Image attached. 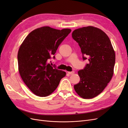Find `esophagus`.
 I'll return each mask as SVG.
<instances>
[{"mask_svg": "<svg viewBox=\"0 0 128 128\" xmlns=\"http://www.w3.org/2000/svg\"><path fill=\"white\" fill-rule=\"evenodd\" d=\"M74 72H74V71H72V72H68V73L69 74V75H72V74H74Z\"/></svg>", "mask_w": 128, "mask_h": 128, "instance_id": "esophagus-1", "label": "esophagus"}]
</instances>
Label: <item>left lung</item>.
Masks as SVG:
<instances>
[{"mask_svg":"<svg viewBox=\"0 0 128 128\" xmlns=\"http://www.w3.org/2000/svg\"><path fill=\"white\" fill-rule=\"evenodd\" d=\"M72 37L78 44L83 59L88 63L78 72L80 82L74 86L80 97L91 99L102 92L113 75L115 54L109 37L92 26L75 30Z\"/></svg>","mask_w":128,"mask_h":128,"instance_id":"left-lung-1","label":"left lung"}]
</instances>
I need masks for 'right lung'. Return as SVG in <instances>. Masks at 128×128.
I'll return each mask as SVG.
<instances>
[{
	"mask_svg": "<svg viewBox=\"0 0 128 128\" xmlns=\"http://www.w3.org/2000/svg\"><path fill=\"white\" fill-rule=\"evenodd\" d=\"M42 26L31 32L20 46L18 54V71L22 80L34 94L46 96L54 91L66 72L51 66L59 45L71 32Z\"/></svg>",
	"mask_w": 128,
	"mask_h": 128,
	"instance_id": "add662e5",
	"label": "right lung"
}]
</instances>
